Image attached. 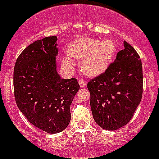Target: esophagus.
I'll return each mask as SVG.
<instances>
[{"instance_id":"34e87169","label":"esophagus","mask_w":159,"mask_h":159,"mask_svg":"<svg viewBox=\"0 0 159 159\" xmlns=\"http://www.w3.org/2000/svg\"><path fill=\"white\" fill-rule=\"evenodd\" d=\"M78 83H79L80 87H84L86 86V82H85V80L83 79H78Z\"/></svg>"}]
</instances>
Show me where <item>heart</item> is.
Wrapping results in <instances>:
<instances>
[{
    "mask_svg": "<svg viewBox=\"0 0 159 159\" xmlns=\"http://www.w3.org/2000/svg\"><path fill=\"white\" fill-rule=\"evenodd\" d=\"M116 43L111 39L98 40L84 38L73 41L67 53L74 59L80 61L81 69L86 75L97 76L106 71L116 53ZM62 63L70 66L69 58L65 57Z\"/></svg>",
    "mask_w": 159,
    "mask_h": 159,
    "instance_id": "obj_1",
    "label": "heart"
}]
</instances>
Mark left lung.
<instances>
[{
    "label": "left lung",
    "instance_id": "left-lung-1",
    "mask_svg": "<svg viewBox=\"0 0 159 159\" xmlns=\"http://www.w3.org/2000/svg\"><path fill=\"white\" fill-rule=\"evenodd\" d=\"M124 47L106 71L87 83L93 118L106 130H116L129 123L142 99L140 57L125 41Z\"/></svg>",
    "mask_w": 159,
    "mask_h": 159
}]
</instances>
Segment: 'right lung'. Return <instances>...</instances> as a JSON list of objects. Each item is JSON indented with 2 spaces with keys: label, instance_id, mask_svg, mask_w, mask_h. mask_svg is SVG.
<instances>
[{
  "label": "right lung",
  "instance_id": "add662e5",
  "mask_svg": "<svg viewBox=\"0 0 159 159\" xmlns=\"http://www.w3.org/2000/svg\"><path fill=\"white\" fill-rule=\"evenodd\" d=\"M57 36L34 41L20 54L14 68V94L20 111L33 125L59 133L71 120L70 106L80 86L62 79L56 69Z\"/></svg>",
  "mask_w": 159,
  "mask_h": 159
}]
</instances>
